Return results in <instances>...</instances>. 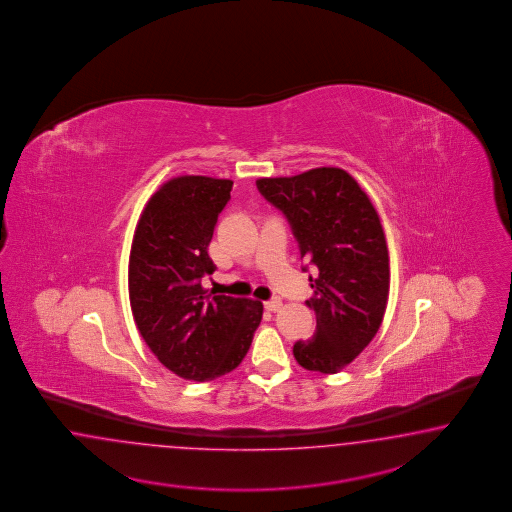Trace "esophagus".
Masks as SVG:
<instances>
[{
	"mask_svg": "<svg viewBox=\"0 0 512 512\" xmlns=\"http://www.w3.org/2000/svg\"><path fill=\"white\" fill-rule=\"evenodd\" d=\"M281 300L279 298H272V300H268V302H264V310L272 311V313H276V311L281 310Z\"/></svg>",
	"mask_w": 512,
	"mask_h": 512,
	"instance_id": "1",
	"label": "esophagus"
}]
</instances>
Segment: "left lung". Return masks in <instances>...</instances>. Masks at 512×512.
Returning a JSON list of instances; mask_svg holds the SVG:
<instances>
[{
  "label": "left lung",
  "instance_id": "8db88e82",
  "mask_svg": "<svg viewBox=\"0 0 512 512\" xmlns=\"http://www.w3.org/2000/svg\"><path fill=\"white\" fill-rule=\"evenodd\" d=\"M257 187L287 217L300 257L317 268L306 302L317 330L296 341V362L338 373L373 340L387 310L390 268L379 216L357 180L336 167L259 178Z\"/></svg>",
  "mask_w": 512,
  "mask_h": 512
}]
</instances>
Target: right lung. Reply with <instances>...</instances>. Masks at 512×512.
Wrapping results in <instances>:
<instances>
[{"label": "right lung", "instance_id": "obj_1", "mask_svg": "<svg viewBox=\"0 0 512 512\" xmlns=\"http://www.w3.org/2000/svg\"><path fill=\"white\" fill-rule=\"evenodd\" d=\"M233 182L178 176L140 214L129 255V302L140 336L157 360L189 381H212L244 360L263 319V304L208 295V255L217 216Z\"/></svg>", "mask_w": 512, "mask_h": 512}]
</instances>
